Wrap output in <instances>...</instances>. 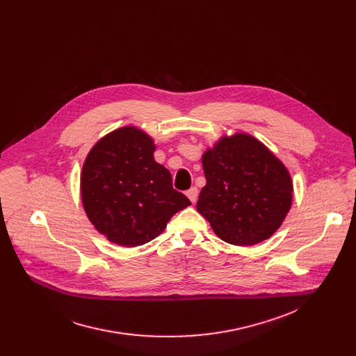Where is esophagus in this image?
Here are the masks:
<instances>
[{
	"mask_svg": "<svg viewBox=\"0 0 356 356\" xmlns=\"http://www.w3.org/2000/svg\"><path fill=\"white\" fill-rule=\"evenodd\" d=\"M186 196L189 197V200H191L192 203H196V200H197V188L193 186V188H191L189 191H186Z\"/></svg>",
	"mask_w": 356,
	"mask_h": 356,
	"instance_id": "obj_1",
	"label": "esophagus"
}]
</instances>
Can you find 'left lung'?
Returning a JSON list of instances; mask_svg holds the SVG:
<instances>
[{
    "instance_id": "obj_1",
    "label": "left lung",
    "mask_w": 356,
    "mask_h": 356,
    "mask_svg": "<svg viewBox=\"0 0 356 356\" xmlns=\"http://www.w3.org/2000/svg\"><path fill=\"white\" fill-rule=\"evenodd\" d=\"M197 211L223 241L250 247L271 237L292 204L285 165L248 134L223 137L203 154Z\"/></svg>"
}]
</instances>
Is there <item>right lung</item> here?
Returning <instances> with one entry per match:
<instances>
[{
  "label": "right lung",
  "instance_id": "1",
  "mask_svg": "<svg viewBox=\"0 0 356 356\" xmlns=\"http://www.w3.org/2000/svg\"><path fill=\"white\" fill-rule=\"evenodd\" d=\"M152 138L122 127L89 152L81 175L83 208L109 241L137 247L163 233L174 213L191 205L172 188L170 171L153 159Z\"/></svg>",
  "mask_w": 356,
  "mask_h": 356
}]
</instances>
